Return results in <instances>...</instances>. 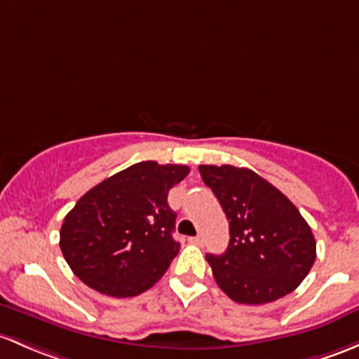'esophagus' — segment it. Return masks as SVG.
<instances>
[{
    "mask_svg": "<svg viewBox=\"0 0 359 359\" xmlns=\"http://www.w3.org/2000/svg\"><path fill=\"white\" fill-rule=\"evenodd\" d=\"M187 241H189V243H192V244H198V246H201V244H203V239L199 236L189 237V239H187Z\"/></svg>",
    "mask_w": 359,
    "mask_h": 359,
    "instance_id": "34e87169",
    "label": "esophagus"
}]
</instances>
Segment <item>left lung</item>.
Wrapping results in <instances>:
<instances>
[{"label": "left lung", "mask_w": 359, "mask_h": 359, "mask_svg": "<svg viewBox=\"0 0 359 359\" xmlns=\"http://www.w3.org/2000/svg\"><path fill=\"white\" fill-rule=\"evenodd\" d=\"M229 220L224 255H206L218 287L241 304H265L292 292L311 270L316 243L299 210L249 168L199 165Z\"/></svg>", "instance_id": "left-lung-1"}]
</instances>
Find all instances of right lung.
Masks as SVG:
<instances>
[{
    "mask_svg": "<svg viewBox=\"0 0 359 359\" xmlns=\"http://www.w3.org/2000/svg\"><path fill=\"white\" fill-rule=\"evenodd\" d=\"M186 165L141 161L86 192L60 229L67 263L90 289L132 297L153 287L179 252L168 191Z\"/></svg>",
    "mask_w": 359,
    "mask_h": 359,
    "instance_id": "right-lung-1",
    "label": "right lung"
}]
</instances>
